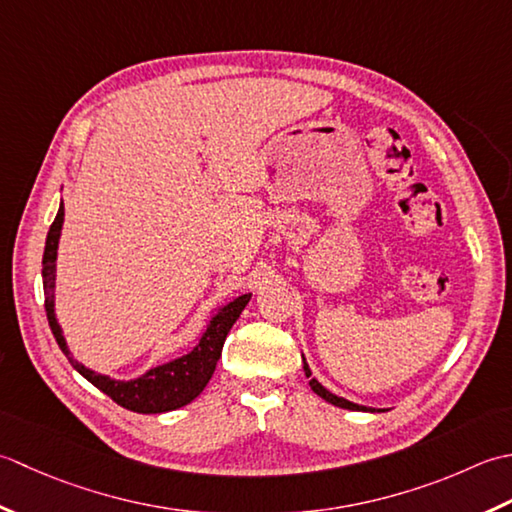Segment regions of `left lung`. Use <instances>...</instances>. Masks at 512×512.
I'll return each mask as SVG.
<instances>
[{
	"label": "left lung",
	"mask_w": 512,
	"mask_h": 512,
	"mask_svg": "<svg viewBox=\"0 0 512 512\" xmlns=\"http://www.w3.org/2000/svg\"><path fill=\"white\" fill-rule=\"evenodd\" d=\"M302 369H305V375L309 378L311 391H314L316 395H320V398L325 400V402H329V404H333V406H340V409H349V411H375V409H371V406H364V404H356V402H351V400H344V398H340V395L331 393L329 389L322 387V384H320L316 378H311V369H309V364H307L305 356H302ZM378 411H380V409H378Z\"/></svg>",
	"instance_id": "left-lung-1"
}]
</instances>
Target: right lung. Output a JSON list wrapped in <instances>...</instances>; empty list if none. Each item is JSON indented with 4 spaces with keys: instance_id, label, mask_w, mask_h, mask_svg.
<instances>
[{
    "instance_id": "add662e5",
    "label": "right lung",
    "mask_w": 512,
    "mask_h": 512,
    "mask_svg": "<svg viewBox=\"0 0 512 512\" xmlns=\"http://www.w3.org/2000/svg\"><path fill=\"white\" fill-rule=\"evenodd\" d=\"M64 214H66L64 201H61L55 221H52L48 238H46L44 260H41V265H44L41 267V278H44L46 316L50 322V329L55 333L59 349L66 353L68 362L90 384H95L99 391L110 395V398L117 404H121L123 409L134 411V413H168L196 400L214 375L216 362L221 358L227 333L234 327L238 316L243 314V309L247 307L252 294H243L225 302V305L214 307L210 311V320H207L201 338H198V342L190 351L183 353L179 358L156 364V367L148 369L143 375H139V378L117 380V378H110L106 373L88 369L86 364L75 360V356L70 353L64 331H61V325L55 314L57 252H59L61 227H64Z\"/></svg>"
}]
</instances>
